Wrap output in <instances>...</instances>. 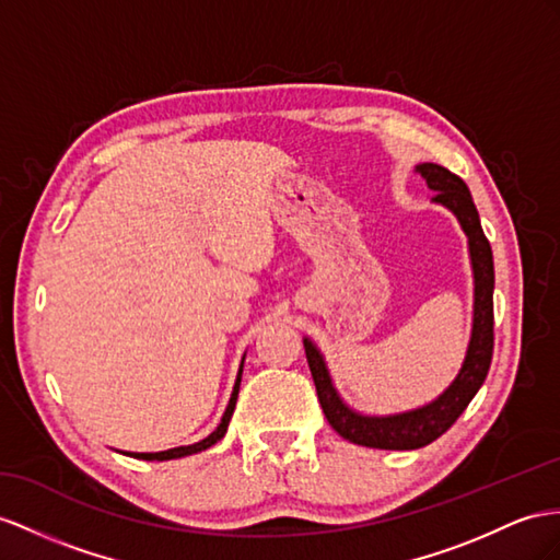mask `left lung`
Instances as JSON below:
<instances>
[{
    "label": "left lung",
    "instance_id": "8db88e82",
    "mask_svg": "<svg viewBox=\"0 0 560 560\" xmlns=\"http://www.w3.org/2000/svg\"><path fill=\"white\" fill-rule=\"evenodd\" d=\"M417 172H421L428 189L435 191L433 203L452 210L468 236L472 285H476L472 289V328L468 350L450 388L419 409L390 413V417H364V413L342 402L326 369L324 354L310 338H303L307 364L314 385H317L326 421L331 423L340 438L374 450H419L438 440L442 433H447L485 383L494 350V262L490 241L485 238L480 226L476 203H472L466 182L447 167L421 163L417 165Z\"/></svg>",
    "mask_w": 560,
    "mask_h": 560
}]
</instances>
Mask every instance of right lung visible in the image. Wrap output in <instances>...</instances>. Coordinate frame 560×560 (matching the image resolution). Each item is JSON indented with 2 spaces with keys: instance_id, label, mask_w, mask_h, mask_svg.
<instances>
[{
  "instance_id": "right-lung-1",
  "label": "right lung",
  "mask_w": 560,
  "mask_h": 560,
  "mask_svg": "<svg viewBox=\"0 0 560 560\" xmlns=\"http://www.w3.org/2000/svg\"><path fill=\"white\" fill-rule=\"evenodd\" d=\"M246 360V357H243ZM241 374H243V362H241V369H238V376H236V383H234V390H232V397H229V405L222 413V421L220 425L212 430V433L208 438H203L200 442H194V444H186V447H175V450H165V452H125L127 456H135V458H143V462H170V458H182V456H189V454H198L203 452L208 447H212L214 442H220L226 433L229 428V421H232V413L236 409V397H238V385H241Z\"/></svg>"
}]
</instances>
